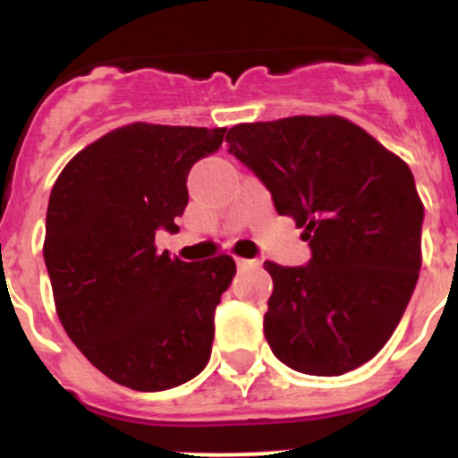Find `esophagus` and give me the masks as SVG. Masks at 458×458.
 Returning a JSON list of instances; mask_svg holds the SVG:
<instances>
[{
  "label": "esophagus",
  "instance_id": "1",
  "mask_svg": "<svg viewBox=\"0 0 458 458\" xmlns=\"http://www.w3.org/2000/svg\"><path fill=\"white\" fill-rule=\"evenodd\" d=\"M259 259H237V266L242 267V270H248V267H259Z\"/></svg>",
  "mask_w": 458,
  "mask_h": 458
}]
</instances>
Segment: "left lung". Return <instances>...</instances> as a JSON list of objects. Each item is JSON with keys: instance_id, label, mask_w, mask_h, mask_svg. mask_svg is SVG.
<instances>
[{"instance_id": "8db88e82", "label": "left lung", "mask_w": 458, "mask_h": 458, "mask_svg": "<svg viewBox=\"0 0 458 458\" xmlns=\"http://www.w3.org/2000/svg\"><path fill=\"white\" fill-rule=\"evenodd\" d=\"M230 152L310 246L306 266L266 261L263 335L293 370L339 377L370 361L399 326L421 270L423 203L405 161L341 117L230 128Z\"/></svg>"}]
</instances>
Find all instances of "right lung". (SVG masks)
<instances>
[{"mask_svg":"<svg viewBox=\"0 0 458 458\" xmlns=\"http://www.w3.org/2000/svg\"><path fill=\"white\" fill-rule=\"evenodd\" d=\"M225 128H117L77 152L55 182L44 261L59 321L81 354L137 392L191 381L210 361L215 310L237 272L233 257L186 263L159 255L177 233L188 173Z\"/></svg>","mask_w":458,"mask_h":458,"instance_id":"1","label":"right lung"}]
</instances>
